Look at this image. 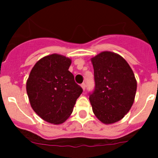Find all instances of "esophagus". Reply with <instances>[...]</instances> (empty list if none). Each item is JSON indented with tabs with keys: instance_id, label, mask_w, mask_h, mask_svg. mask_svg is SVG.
<instances>
[{
	"instance_id": "esophagus-1",
	"label": "esophagus",
	"mask_w": 158,
	"mask_h": 158,
	"mask_svg": "<svg viewBox=\"0 0 158 158\" xmlns=\"http://www.w3.org/2000/svg\"><path fill=\"white\" fill-rule=\"evenodd\" d=\"M81 87H82V89H83V91L85 90V83L81 84Z\"/></svg>"
}]
</instances>
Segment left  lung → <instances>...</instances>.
Wrapping results in <instances>:
<instances>
[{
    "label": "left lung",
    "instance_id": "obj_1",
    "mask_svg": "<svg viewBox=\"0 0 158 158\" xmlns=\"http://www.w3.org/2000/svg\"><path fill=\"white\" fill-rule=\"evenodd\" d=\"M95 88L89 95L92 111L106 125L125 117L135 101L137 81L126 60L115 52L104 51L91 59Z\"/></svg>",
    "mask_w": 158,
    "mask_h": 158
}]
</instances>
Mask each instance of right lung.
Masks as SVG:
<instances>
[{
  "mask_svg": "<svg viewBox=\"0 0 158 158\" xmlns=\"http://www.w3.org/2000/svg\"><path fill=\"white\" fill-rule=\"evenodd\" d=\"M71 59L53 53L36 62L27 81V92L33 111L49 123L60 125L73 111L82 89L69 71Z\"/></svg>",
  "mask_w": 158,
  "mask_h": 158,
  "instance_id": "obj_1",
  "label": "right lung"
}]
</instances>
